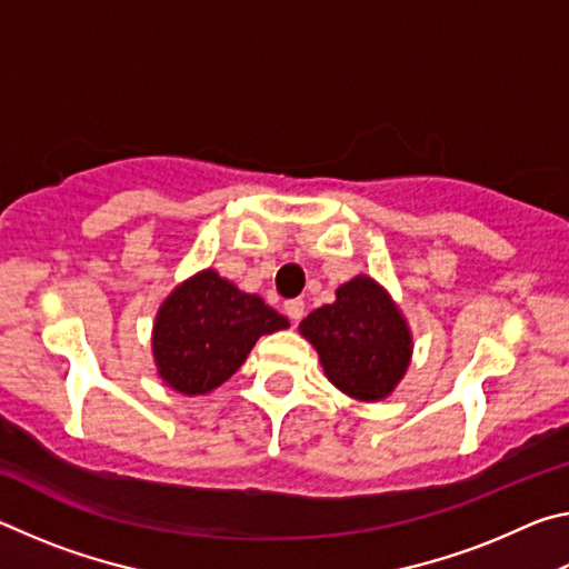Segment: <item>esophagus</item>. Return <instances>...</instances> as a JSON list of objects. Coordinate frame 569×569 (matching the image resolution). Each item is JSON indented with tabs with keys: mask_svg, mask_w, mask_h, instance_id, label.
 Instances as JSON below:
<instances>
[{
	"mask_svg": "<svg viewBox=\"0 0 569 569\" xmlns=\"http://www.w3.org/2000/svg\"><path fill=\"white\" fill-rule=\"evenodd\" d=\"M303 301H301V298H291V301H286L283 303V311H286V316H288V319H291L293 323H298V321H301L303 319Z\"/></svg>",
	"mask_w": 569,
	"mask_h": 569,
	"instance_id": "1",
	"label": "esophagus"
}]
</instances>
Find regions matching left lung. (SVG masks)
Segmentation results:
<instances>
[{"mask_svg": "<svg viewBox=\"0 0 569 569\" xmlns=\"http://www.w3.org/2000/svg\"><path fill=\"white\" fill-rule=\"evenodd\" d=\"M336 389L361 401L389 397L411 356V336L399 308L379 283L359 276L336 291L331 306L301 321Z\"/></svg>", "mask_w": 569, "mask_h": 569, "instance_id": "obj_1", "label": "left lung"}]
</instances>
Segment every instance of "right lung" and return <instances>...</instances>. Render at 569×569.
<instances>
[{
  "label": "right lung",
  "instance_id": "1",
  "mask_svg": "<svg viewBox=\"0 0 569 569\" xmlns=\"http://www.w3.org/2000/svg\"><path fill=\"white\" fill-rule=\"evenodd\" d=\"M281 329L288 321L263 298L203 271L176 288L160 308L152 333L158 373L188 397L208 393L233 377L263 333Z\"/></svg>",
  "mask_w": 569,
  "mask_h": 569
}]
</instances>
